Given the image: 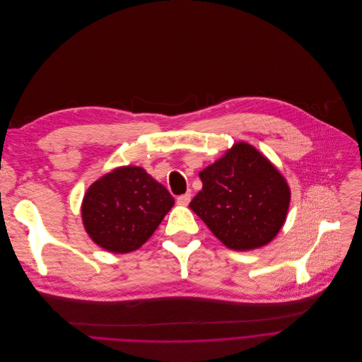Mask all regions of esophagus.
Instances as JSON below:
<instances>
[{
  "label": "esophagus",
  "instance_id": "esophagus-1",
  "mask_svg": "<svg viewBox=\"0 0 362 362\" xmlns=\"http://www.w3.org/2000/svg\"><path fill=\"white\" fill-rule=\"evenodd\" d=\"M189 201H191V194H181V195H178V198H177V202L180 204V205H188L189 204Z\"/></svg>",
  "mask_w": 362,
  "mask_h": 362
}]
</instances>
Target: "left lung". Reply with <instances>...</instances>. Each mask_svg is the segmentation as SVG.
Returning a JSON list of instances; mask_svg holds the SVG:
<instances>
[{"label":"left lung","instance_id":"8db88e82","mask_svg":"<svg viewBox=\"0 0 362 362\" xmlns=\"http://www.w3.org/2000/svg\"><path fill=\"white\" fill-rule=\"evenodd\" d=\"M199 178L202 189L189 208L228 248L254 250L278 234L290 206V188L250 144L238 142Z\"/></svg>","mask_w":362,"mask_h":362}]
</instances>
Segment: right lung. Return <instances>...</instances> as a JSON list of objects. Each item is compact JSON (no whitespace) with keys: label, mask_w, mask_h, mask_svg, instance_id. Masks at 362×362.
I'll return each instance as SVG.
<instances>
[{"label":"right lung","mask_w":362,"mask_h":362,"mask_svg":"<svg viewBox=\"0 0 362 362\" xmlns=\"http://www.w3.org/2000/svg\"><path fill=\"white\" fill-rule=\"evenodd\" d=\"M168 189L139 167H122L87 191L83 221L95 244L125 254L138 250L173 208Z\"/></svg>","instance_id":"right-lung-1"}]
</instances>
